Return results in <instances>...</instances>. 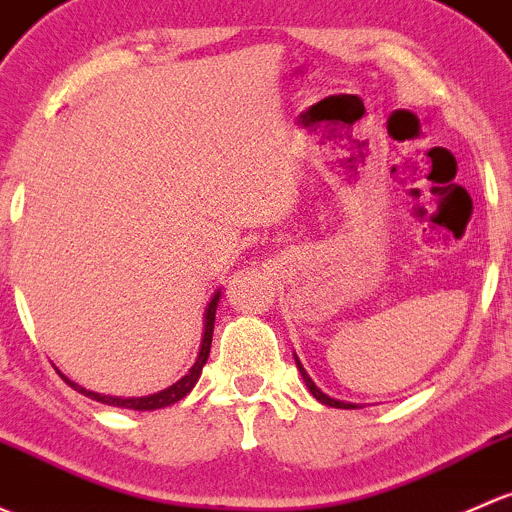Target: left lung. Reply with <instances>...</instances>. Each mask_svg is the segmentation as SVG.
<instances>
[{"label":"left lung","instance_id":"8db88e82","mask_svg":"<svg viewBox=\"0 0 512 512\" xmlns=\"http://www.w3.org/2000/svg\"><path fill=\"white\" fill-rule=\"evenodd\" d=\"M295 365H298L300 374H303V382H305V387L310 389V394H313V397L318 399V402L328 404V407H337V409H355V407H357V404H345V402H340V399H333V397H328V394H325V392H320V389L315 387V382H313V379L308 377V372L303 370V365H300V360H298V357H295Z\"/></svg>","mask_w":512,"mask_h":512}]
</instances>
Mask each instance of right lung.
I'll return each mask as SVG.
<instances>
[{"label":"right lung","instance_id":"right-lung-1","mask_svg":"<svg viewBox=\"0 0 512 512\" xmlns=\"http://www.w3.org/2000/svg\"><path fill=\"white\" fill-rule=\"evenodd\" d=\"M217 303H219V291L214 293L212 303H209L207 315H204V337H202V347H199V355L197 362L192 365V370L184 374L179 382L172 384V387L162 389V392L150 394V397H138V399H120V397H108V394H98V392H88V389L78 387L76 382H71L68 377L66 379L68 387H73L76 392L86 394V397L96 399V402L110 404V407H123V409H135V412H152V409H162V407H170V404L179 402L182 397H187L192 392V387L197 384L199 374H202V367L207 365V357H209V347H212V333H214V313H217Z\"/></svg>","mask_w":512,"mask_h":512}]
</instances>
